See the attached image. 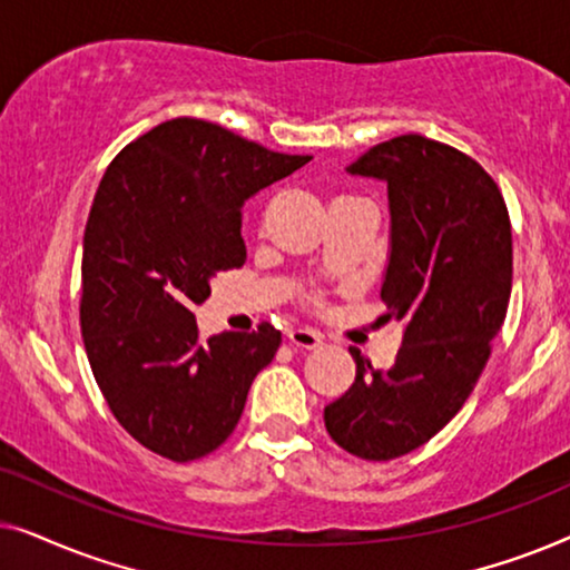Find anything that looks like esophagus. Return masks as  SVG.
I'll list each match as a JSON object with an SVG mask.
<instances>
[{
    "label": "esophagus",
    "mask_w": 570,
    "mask_h": 570,
    "mask_svg": "<svg viewBox=\"0 0 570 570\" xmlns=\"http://www.w3.org/2000/svg\"><path fill=\"white\" fill-rule=\"evenodd\" d=\"M287 342L298 350H316L322 347V337L311 330H287Z\"/></svg>",
    "instance_id": "1"
}]
</instances>
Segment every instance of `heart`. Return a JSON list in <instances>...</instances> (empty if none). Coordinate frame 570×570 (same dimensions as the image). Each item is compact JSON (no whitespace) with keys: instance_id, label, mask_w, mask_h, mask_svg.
<instances>
[{"instance_id":"b5f03b06","label":"heart","mask_w":570,"mask_h":570,"mask_svg":"<svg viewBox=\"0 0 570 570\" xmlns=\"http://www.w3.org/2000/svg\"><path fill=\"white\" fill-rule=\"evenodd\" d=\"M301 301L308 303V306H322V295H318L316 291H303Z\"/></svg>"}]
</instances>
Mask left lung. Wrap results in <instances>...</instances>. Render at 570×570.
Returning <instances> with one entry per match:
<instances>
[{
    "label": "left lung",
    "instance_id": "1",
    "mask_svg": "<svg viewBox=\"0 0 570 570\" xmlns=\"http://www.w3.org/2000/svg\"><path fill=\"white\" fill-rule=\"evenodd\" d=\"M350 174L389 186L392 254L381 301L404 322L392 368L355 357V381L324 407L347 454L389 462L433 439L470 400L511 298L513 246L503 194L485 168L423 135L373 145Z\"/></svg>",
    "mask_w": 570,
    "mask_h": 570
}]
</instances>
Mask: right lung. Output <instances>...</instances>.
Segmentation results:
<instances>
[{
	"instance_id": "right-lung-1",
	"label": "right lung",
	"mask_w": 570,
	"mask_h": 570,
	"mask_svg": "<svg viewBox=\"0 0 570 570\" xmlns=\"http://www.w3.org/2000/svg\"><path fill=\"white\" fill-rule=\"evenodd\" d=\"M308 160L181 116L100 178L82 240V342L108 410L153 454L194 462L236 431L283 334L262 322L205 342L194 306L215 275L244 267V202Z\"/></svg>"
}]
</instances>
